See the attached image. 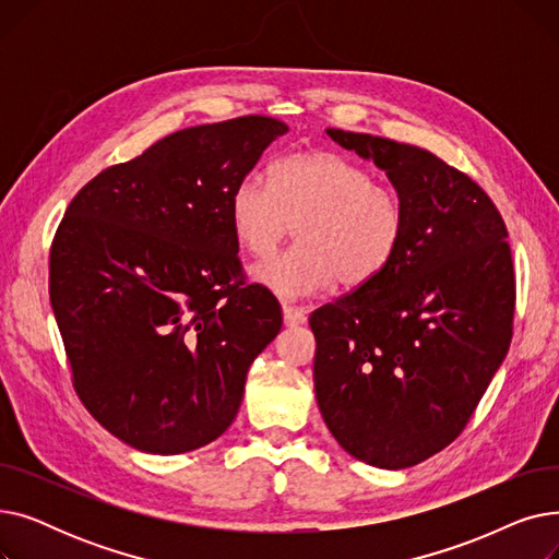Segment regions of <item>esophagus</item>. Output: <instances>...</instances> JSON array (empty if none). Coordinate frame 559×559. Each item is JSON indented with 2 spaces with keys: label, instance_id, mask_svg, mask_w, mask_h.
<instances>
[{
  "label": "esophagus",
  "instance_id": "esophagus-1",
  "mask_svg": "<svg viewBox=\"0 0 559 559\" xmlns=\"http://www.w3.org/2000/svg\"><path fill=\"white\" fill-rule=\"evenodd\" d=\"M306 319L308 317H306L304 308L283 304V321H285V326H301V324H306Z\"/></svg>",
  "mask_w": 559,
  "mask_h": 559
}]
</instances>
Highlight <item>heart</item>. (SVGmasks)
<instances>
[{"label": "heart", "mask_w": 559, "mask_h": 559, "mask_svg": "<svg viewBox=\"0 0 559 559\" xmlns=\"http://www.w3.org/2000/svg\"><path fill=\"white\" fill-rule=\"evenodd\" d=\"M230 228L251 255L272 253L297 224L299 245L258 262L251 276L283 297H312L337 281L356 289L394 260L405 228L399 194L354 158L304 152L281 158L272 183L247 174L228 199Z\"/></svg>", "instance_id": "1"}]
</instances>
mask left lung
<instances>
[{
    "instance_id": "1",
    "label": "left lung",
    "mask_w": 559,
    "mask_h": 559,
    "mask_svg": "<svg viewBox=\"0 0 559 559\" xmlns=\"http://www.w3.org/2000/svg\"><path fill=\"white\" fill-rule=\"evenodd\" d=\"M326 133L388 174L405 228L383 274L310 314L314 396L346 453L394 472L453 442L508 354V228L487 192L435 154Z\"/></svg>"
}]
</instances>
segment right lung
I'll list each match as a JSON object with an SVG mask.
<instances>
[{
	"instance_id": "1",
	"label": "right lung",
	"mask_w": 559,
	"mask_h": 559,
	"mask_svg": "<svg viewBox=\"0 0 559 559\" xmlns=\"http://www.w3.org/2000/svg\"><path fill=\"white\" fill-rule=\"evenodd\" d=\"M283 133L262 115L176 131L85 183L53 235L49 299L74 390L138 451L215 442L283 326L272 292L245 283L228 217L235 183Z\"/></svg>"
}]
</instances>
